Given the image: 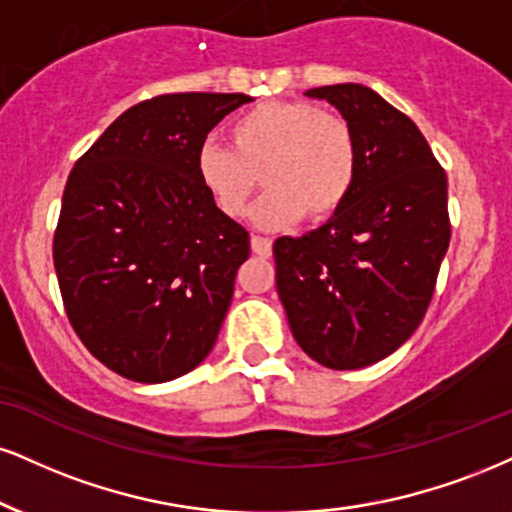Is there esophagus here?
<instances>
[{
	"instance_id": "esophagus-1",
	"label": "esophagus",
	"mask_w": 512,
	"mask_h": 512,
	"mask_svg": "<svg viewBox=\"0 0 512 512\" xmlns=\"http://www.w3.org/2000/svg\"><path fill=\"white\" fill-rule=\"evenodd\" d=\"M252 252L260 257H269L272 255V238H264V236H252L250 238Z\"/></svg>"
}]
</instances>
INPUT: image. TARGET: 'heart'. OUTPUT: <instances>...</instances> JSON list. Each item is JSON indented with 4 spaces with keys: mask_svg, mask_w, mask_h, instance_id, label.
I'll list each match as a JSON object with an SVG mask.
<instances>
[{
    "mask_svg": "<svg viewBox=\"0 0 512 512\" xmlns=\"http://www.w3.org/2000/svg\"><path fill=\"white\" fill-rule=\"evenodd\" d=\"M231 147L212 140L195 152V178L224 217H243L260 183L269 190L252 209L262 229L300 217L324 221L353 193L360 152L350 123L312 102H264L231 123Z\"/></svg>",
    "mask_w": 512,
    "mask_h": 512,
    "instance_id": "obj_1",
    "label": "heart"
}]
</instances>
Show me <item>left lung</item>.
Listing matches in <instances>:
<instances>
[{"label": "left lung", "instance_id": "8db88e82", "mask_svg": "<svg viewBox=\"0 0 512 512\" xmlns=\"http://www.w3.org/2000/svg\"><path fill=\"white\" fill-rule=\"evenodd\" d=\"M305 95L331 102L350 123L360 171L324 226L276 238V288L312 360L360 369L403 346L432 303L451 243L446 171L420 128L365 85Z\"/></svg>", "mask_w": 512, "mask_h": 512}]
</instances>
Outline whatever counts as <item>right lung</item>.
<instances>
[{"label": "right lung", "mask_w": 512, "mask_h": 512, "mask_svg": "<svg viewBox=\"0 0 512 512\" xmlns=\"http://www.w3.org/2000/svg\"><path fill=\"white\" fill-rule=\"evenodd\" d=\"M243 92H176L126 109L78 159L54 269L102 365L140 384L188 374L217 343L250 236L195 178V152Z\"/></svg>", "instance_id": "add662e5"}]
</instances>
